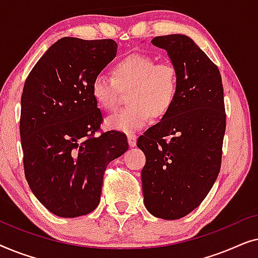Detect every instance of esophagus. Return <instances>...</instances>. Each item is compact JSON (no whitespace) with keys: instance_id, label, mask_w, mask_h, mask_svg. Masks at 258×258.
I'll return each mask as SVG.
<instances>
[{"instance_id":"esophagus-1","label":"esophagus","mask_w":258,"mask_h":258,"mask_svg":"<svg viewBox=\"0 0 258 258\" xmlns=\"http://www.w3.org/2000/svg\"><path fill=\"white\" fill-rule=\"evenodd\" d=\"M136 141H137V136L135 134H129L128 135V143L130 147H135L136 146Z\"/></svg>"}]
</instances>
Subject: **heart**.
<instances>
[{"label":"heart","mask_w":258,"mask_h":258,"mask_svg":"<svg viewBox=\"0 0 258 258\" xmlns=\"http://www.w3.org/2000/svg\"><path fill=\"white\" fill-rule=\"evenodd\" d=\"M119 89H130V105L109 116L107 125L126 134L136 132L151 116L161 118L174 107L178 95L177 69L170 62L156 63L150 55H129L114 66L112 79L100 75L91 83L94 101L104 111L117 108Z\"/></svg>","instance_id":"1"}]
</instances>
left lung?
Wrapping results in <instances>:
<instances>
[{
  "instance_id": "8db88e82",
  "label": "left lung",
  "mask_w": 258,
  "mask_h": 258,
  "mask_svg": "<svg viewBox=\"0 0 258 258\" xmlns=\"http://www.w3.org/2000/svg\"><path fill=\"white\" fill-rule=\"evenodd\" d=\"M178 73V95L161 122L139 137L146 155L144 206L155 217L178 220L202 203L216 181L225 133L223 84L217 66L185 35L151 40Z\"/></svg>"
}]
</instances>
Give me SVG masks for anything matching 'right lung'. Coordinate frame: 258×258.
Listing matches in <instances>:
<instances>
[{
    "mask_svg": "<svg viewBox=\"0 0 258 258\" xmlns=\"http://www.w3.org/2000/svg\"><path fill=\"white\" fill-rule=\"evenodd\" d=\"M116 52L117 43L110 38L63 37L24 82V175L36 199L56 216L79 217L96 209L105 169L128 150L125 134L101 132L103 117L91 95L94 79Z\"/></svg>",
    "mask_w": 258,
    "mask_h": 258,
    "instance_id": "1",
    "label": "right lung"
}]
</instances>
